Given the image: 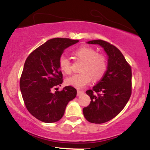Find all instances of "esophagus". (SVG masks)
I'll return each mask as SVG.
<instances>
[{"mask_svg":"<svg viewBox=\"0 0 150 150\" xmlns=\"http://www.w3.org/2000/svg\"><path fill=\"white\" fill-rule=\"evenodd\" d=\"M82 94H84L83 91L77 90V96H81V95H82Z\"/></svg>","mask_w":150,"mask_h":150,"instance_id":"obj_1","label":"esophagus"}]
</instances>
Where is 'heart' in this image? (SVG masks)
I'll list each match as a JSON object with an SVG mask.
<instances>
[{"label": "heart", "mask_w": 150, "mask_h": 150, "mask_svg": "<svg viewBox=\"0 0 150 150\" xmlns=\"http://www.w3.org/2000/svg\"><path fill=\"white\" fill-rule=\"evenodd\" d=\"M75 56L84 61L81 68L82 73L75 74L68 77L65 80V83L77 89H81L87 86L92 80H99L107 68V62L103 55L98 54L97 51L89 46L79 48L75 52ZM59 67L65 73L69 74L71 72V63L67 56L62 55L59 58Z\"/></svg>", "instance_id": "b5f03b06"}]
</instances>
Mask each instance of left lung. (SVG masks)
<instances>
[{
  "mask_svg": "<svg viewBox=\"0 0 150 150\" xmlns=\"http://www.w3.org/2000/svg\"><path fill=\"white\" fill-rule=\"evenodd\" d=\"M87 43L100 46L108 56L106 73L97 85L86 92L91 101L82 110L86 120L100 124L113 119L128 103L132 91V71L130 65L116 46L100 39Z\"/></svg>",
  "mask_w": 150,
  "mask_h": 150,
  "instance_id": "1",
  "label": "left lung"
}]
</instances>
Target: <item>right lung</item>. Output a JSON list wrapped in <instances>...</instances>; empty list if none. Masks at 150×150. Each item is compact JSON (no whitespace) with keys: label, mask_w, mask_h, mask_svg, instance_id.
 I'll return each mask as SVG.
<instances>
[{"label":"right lung","mask_w":150,"mask_h":150,"mask_svg":"<svg viewBox=\"0 0 150 150\" xmlns=\"http://www.w3.org/2000/svg\"><path fill=\"white\" fill-rule=\"evenodd\" d=\"M78 42L66 38L49 39L31 53L25 61L20 81V91L29 112L41 121L59 120L68 102L76 97L77 90L71 86L55 93L51 90L63 83L58 63L62 53Z\"/></svg>","instance_id":"right-lung-1"}]
</instances>
